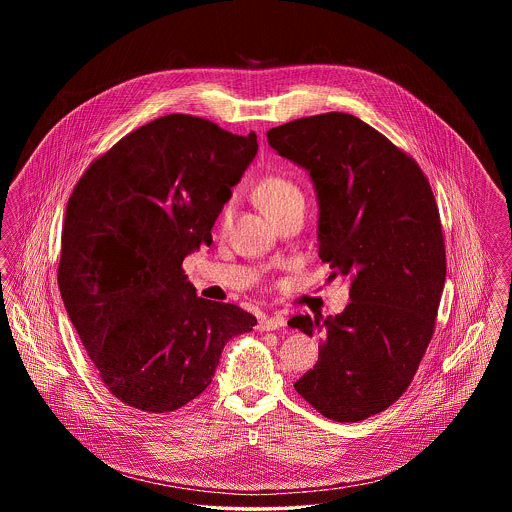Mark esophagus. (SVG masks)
<instances>
[{"label": "esophagus", "mask_w": 512, "mask_h": 512, "mask_svg": "<svg viewBox=\"0 0 512 512\" xmlns=\"http://www.w3.org/2000/svg\"><path fill=\"white\" fill-rule=\"evenodd\" d=\"M286 326V318L282 315H270V317L261 318L259 320V330L261 332H272V330H280Z\"/></svg>", "instance_id": "1"}]
</instances>
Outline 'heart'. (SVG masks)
Segmentation results:
<instances>
[{
    "label": "heart",
    "mask_w": 512,
    "mask_h": 512,
    "mask_svg": "<svg viewBox=\"0 0 512 512\" xmlns=\"http://www.w3.org/2000/svg\"><path fill=\"white\" fill-rule=\"evenodd\" d=\"M255 197L270 219L274 215L290 209L292 205L305 203V197L299 190V186L290 178L278 176V174L263 178L255 190ZM228 217H230V205L224 207V211H222V222H226Z\"/></svg>",
    "instance_id": "1"
}]
</instances>
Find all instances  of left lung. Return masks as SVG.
Here are the masks:
<instances>
[{
    "label": "left lung",
    "mask_w": 512,
    "mask_h": 512,
    "mask_svg": "<svg viewBox=\"0 0 512 512\" xmlns=\"http://www.w3.org/2000/svg\"><path fill=\"white\" fill-rule=\"evenodd\" d=\"M267 138L315 182L328 280H351L343 313L288 322L320 334L318 363L293 388L330 420H365L411 386L436 330L447 270L436 197L411 155L353 115L297 119Z\"/></svg>",
    "instance_id": "obj_1"
}]
</instances>
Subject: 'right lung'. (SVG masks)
Listing matches in <instances>:
<instances>
[{
  "label": "right lung",
  "instance_id": "1",
  "mask_svg": "<svg viewBox=\"0 0 512 512\" xmlns=\"http://www.w3.org/2000/svg\"><path fill=\"white\" fill-rule=\"evenodd\" d=\"M257 147L255 132L172 113L126 134L74 186L57 282L105 388L128 407H184L213 382L226 341L257 324L197 297L182 268L213 244Z\"/></svg>",
  "mask_w": 512,
  "mask_h": 512
}]
</instances>
